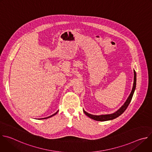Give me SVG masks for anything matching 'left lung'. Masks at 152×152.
<instances>
[{"label": "left lung", "mask_w": 152, "mask_h": 152, "mask_svg": "<svg viewBox=\"0 0 152 152\" xmlns=\"http://www.w3.org/2000/svg\"><path fill=\"white\" fill-rule=\"evenodd\" d=\"M134 85H133V88L132 90V91L130 94L129 97L127 98V100L126 101V102L124 103V104L120 108V109L115 113H114V114H107V115H92L90 114H88V113H86V111H83V113L85 114V115H87L88 117H89L90 118L96 120V121H107V120H111L113 119L116 118L117 117H119L120 115H121L124 111L125 110L127 109V107H128L130 102H131V100L132 99L135 88H136V82H137V74L135 71L134 70Z\"/></svg>", "instance_id": "obj_1"}]
</instances>
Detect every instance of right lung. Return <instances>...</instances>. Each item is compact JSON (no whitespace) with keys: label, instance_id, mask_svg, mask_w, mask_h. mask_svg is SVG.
<instances>
[{"label":"right lung","instance_id":"right-lung-1","mask_svg":"<svg viewBox=\"0 0 152 152\" xmlns=\"http://www.w3.org/2000/svg\"><path fill=\"white\" fill-rule=\"evenodd\" d=\"M58 111H57L56 113H55L54 114H53V115H50V116H49V117H46V118H41V119H46V118H50V117H52V116H53V115H55V114H57V113H58Z\"/></svg>","mask_w":152,"mask_h":152}]
</instances>
